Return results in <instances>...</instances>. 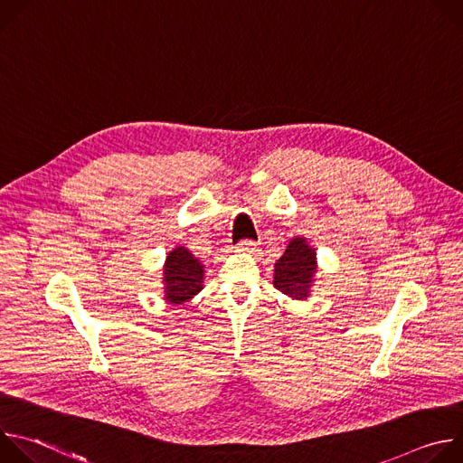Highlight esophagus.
<instances>
[{
  "instance_id": "obj_1",
  "label": "esophagus",
  "mask_w": 463,
  "mask_h": 463,
  "mask_svg": "<svg viewBox=\"0 0 463 463\" xmlns=\"http://www.w3.org/2000/svg\"><path fill=\"white\" fill-rule=\"evenodd\" d=\"M238 250H241V252H254L256 250V241L254 240H241L238 243Z\"/></svg>"
}]
</instances>
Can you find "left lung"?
<instances>
[{
	"instance_id": "8db88e82",
	"label": "left lung",
	"mask_w": 463,
	"mask_h": 463,
	"mask_svg": "<svg viewBox=\"0 0 463 463\" xmlns=\"http://www.w3.org/2000/svg\"><path fill=\"white\" fill-rule=\"evenodd\" d=\"M315 269V250L304 238H295L275 263V288L291 298L302 300L309 293Z\"/></svg>"
}]
</instances>
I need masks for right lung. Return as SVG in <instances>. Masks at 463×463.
I'll use <instances>...</instances> for the list:
<instances>
[{
  "label": "right lung",
  "instance_id": "add662e5",
  "mask_svg": "<svg viewBox=\"0 0 463 463\" xmlns=\"http://www.w3.org/2000/svg\"><path fill=\"white\" fill-rule=\"evenodd\" d=\"M203 266L197 261L184 247L174 249L165 266L166 282V300L172 304H181L190 300L195 293L202 291Z\"/></svg>",
  "mask_w": 463,
  "mask_h": 463
}]
</instances>
